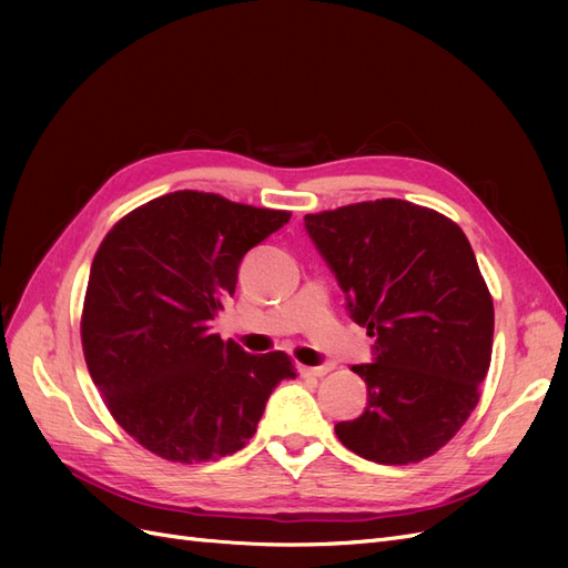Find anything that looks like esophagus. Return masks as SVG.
Listing matches in <instances>:
<instances>
[{"label":"esophagus","instance_id":"obj_1","mask_svg":"<svg viewBox=\"0 0 568 568\" xmlns=\"http://www.w3.org/2000/svg\"><path fill=\"white\" fill-rule=\"evenodd\" d=\"M326 372H329V367H326V365H322V367H301L303 376H324Z\"/></svg>","mask_w":568,"mask_h":568}]
</instances>
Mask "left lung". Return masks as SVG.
I'll return each instance as SVG.
<instances>
[{"label":"left lung","mask_w":568,"mask_h":568,"mask_svg":"<svg viewBox=\"0 0 568 568\" xmlns=\"http://www.w3.org/2000/svg\"><path fill=\"white\" fill-rule=\"evenodd\" d=\"M305 232L374 336L353 365L367 407L338 422V440L376 464L440 450L478 403L493 353V298L469 239L445 215L400 199L305 215Z\"/></svg>","instance_id":"left-lung-1"}]
</instances>
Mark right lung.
<instances>
[{"mask_svg":"<svg viewBox=\"0 0 568 568\" xmlns=\"http://www.w3.org/2000/svg\"><path fill=\"white\" fill-rule=\"evenodd\" d=\"M291 213L175 192L125 215L101 242L82 311L92 382L125 432L170 462H215L253 438L270 393L296 372L211 334L244 255Z\"/></svg>","mask_w":568,"mask_h":568,"instance_id":"obj_1","label":"right lung"}]
</instances>
